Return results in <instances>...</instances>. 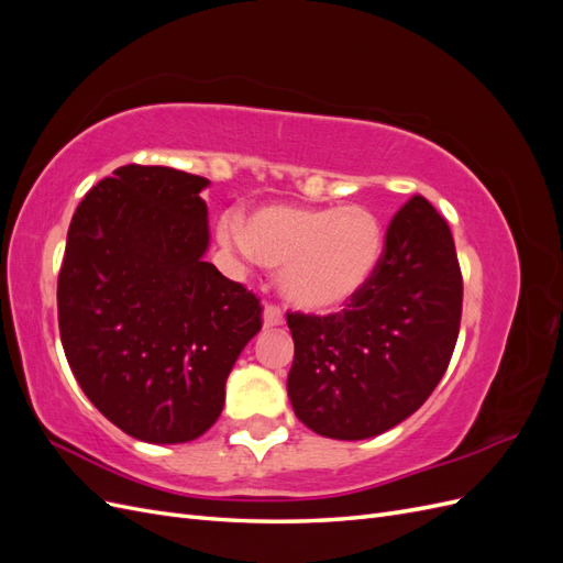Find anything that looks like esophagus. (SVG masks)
Instances as JSON below:
<instances>
[{
	"label": "esophagus",
	"instance_id": "34e87169",
	"mask_svg": "<svg viewBox=\"0 0 563 563\" xmlns=\"http://www.w3.org/2000/svg\"><path fill=\"white\" fill-rule=\"evenodd\" d=\"M284 323V314L282 310L277 308V305H265L263 310V327L265 329H272V327H282Z\"/></svg>",
	"mask_w": 563,
	"mask_h": 563
}]
</instances>
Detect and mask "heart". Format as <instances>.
Returning a JSON list of instances; mask_svg holds the SVG:
<instances>
[{
	"label": "heart",
	"mask_w": 563,
	"mask_h": 563,
	"mask_svg": "<svg viewBox=\"0 0 563 563\" xmlns=\"http://www.w3.org/2000/svg\"><path fill=\"white\" fill-rule=\"evenodd\" d=\"M220 240L279 269V291L294 308L329 314L345 308L376 275L385 251L380 218L360 203L253 211L244 230L220 223Z\"/></svg>",
	"instance_id": "1"
}]
</instances>
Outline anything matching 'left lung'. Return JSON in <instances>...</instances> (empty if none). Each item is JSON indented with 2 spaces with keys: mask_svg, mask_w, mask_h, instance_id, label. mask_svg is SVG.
<instances>
[{
  "mask_svg": "<svg viewBox=\"0 0 563 563\" xmlns=\"http://www.w3.org/2000/svg\"><path fill=\"white\" fill-rule=\"evenodd\" d=\"M463 275L449 223L416 195L391 218L383 261L345 310L286 314L288 399L321 437L383 434L428 401L460 331Z\"/></svg>",
  "mask_w": 563,
  "mask_h": 563,
  "instance_id": "left-lung-1",
  "label": "left lung"
}]
</instances>
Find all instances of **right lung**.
<instances>
[{
  "instance_id": "add662e5",
  "label": "right lung",
  "mask_w": 563,
  "mask_h": 563,
  "mask_svg": "<svg viewBox=\"0 0 563 563\" xmlns=\"http://www.w3.org/2000/svg\"><path fill=\"white\" fill-rule=\"evenodd\" d=\"M207 178L119 166L84 195L58 275V327L79 387L119 430L185 444L225 404L261 302L203 261Z\"/></svg>"
}]
</instances>
